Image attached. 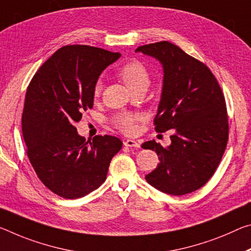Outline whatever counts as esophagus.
Masks as SVG:
<instances>
[{
	"instance_id": "esophagus-1",
	"label": "esophagus",
	"mask_w": 251,
	"mask_h": 251,
	"mask_svg": "<svg viewBox=\"0 0 251 251\" xmlns=\"http://www.w3.org/2000/svg\"><path fill=\"white\" fill-rule=\"evenodd\" d=\"M124 145L126 147H140V143L136 140H130V138H128V140L124 142Z\"/></svg>"
}]
</instances>
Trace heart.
Masks as SVG:
<instances>
[{"mask_svg":"<svg viewBox=\"0 0 251 251\" xmlns=\"http://www.w3.org/2000/svg\"><path fill=\"white\" fill-rule=\"evenodd\" d=\"M119 78L122 79L125 86L132 91L140 87H146L150 83V77L149 73L145 69V67L138 62H129L123 66L118 73ZM101 90V83L97 82L94 88V95L98 96ZM138 121V117L132 114H119L115 117V125L118 129L126 134H132L136 129V123Z\"/></svg>","mask_w":251,"mask_h":251,"instance_id":"b5f03b06","label":"heart"}]
</instances>
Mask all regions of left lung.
<instances>
[{"label": "left lung", "instance_id": "obj_1", "mask_svg": "<svg viewBox=\"0 0 251 251\" xmlns=\"http://www.w3.org/2000/svg\"><path fill=\"white\" fill-rule=\"evenodd\" d=\"M135 52L161 63L163 83L155 130L173 129L169 146L154 140L143 143V149L155 151L160 160L146 181L172 196L197 191L216 172L228 142L220 86L204 63L169 41L138 47Z\"/></svg>", "mask_w": 251, "mask_h": 251}]
</instances>
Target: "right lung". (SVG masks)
Here are the masks:
<instances>
[{
  "label": "right lung",
  "instance_id": "add662e5",
  "mask_svg": "<svg viewBox=\"0 0 251 251\" xmlns=\"http://www.w3.org/2000/svg\"><path fill=\"white\" fill-rule=\"evenodd\" d=\"M119 57L100 48L62 47L40 67L27 87L22 114L27 156L43 184L65 199L98 189L123 146L109 135L88 141L75 127L82 111L94 105L99 75Z\"/></svg>",
  "mask_w": 251,
  "mask_h": 251
}]
</instances>
